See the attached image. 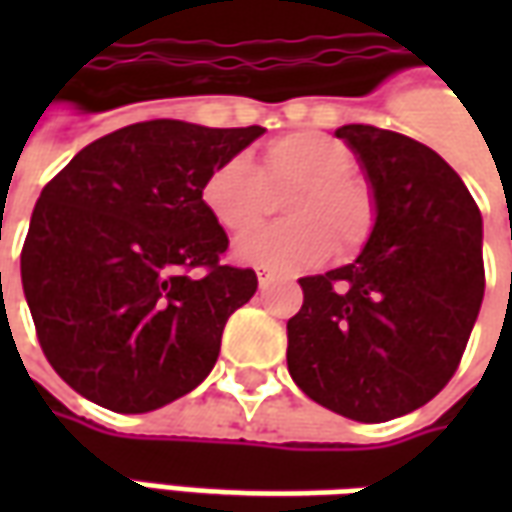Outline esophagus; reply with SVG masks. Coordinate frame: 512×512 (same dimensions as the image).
<instances>
[{"label": "esophagus", "instance_id": "esophagus-1", "mask_svg": "<svg viewBox=\"0 0 512 512\" xmlns=\"http://www.w3.org/2000/svg\"><path fill=\"white\" fill-rule=\"evenodd\" d=\"M274 282H277V277H274V274H266V271H260V274H257V285H260L263 290H266L268 285H274Z\"/></svg>", "mask_w": 512, "mask_h": 512}]
</instances>
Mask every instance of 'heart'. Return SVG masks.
<instances>
[{
	"mask_svg": "<svg viewBox=\"0 0 512 512\" xmlns=\"http://www.w3.org/2000/svg\"><path fill=\"white\" fill-rule=\"evenodd\" d=\"M351 150L318 131H293L271 139L260 164L224 158L202 180V205L224 233L244 235L274 211V194H285L288 222L266 227L235 246L249 266L296 274L318 266L337 249L351 255L365 244L376 224V200L356 178Z\"/></svg>",
	"mask_w": 512,
	"mask_h": 512,
	"instance_id": "obj_1",
	"label": "heart"
}]
</instances>
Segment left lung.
Returning a JSON list of instances; mask_svg holds the SVG:
<instances>
[{"mask_svg":"<svg viewBox=\"0 0 512 512\" xmlns=\"http://www.w3.org/2000/svg\"><path fill=\"white\" fill-rule=\"evenodd\" d=\"M376 200L354 263L299 279L288 370L315 403L356 422L425 406L461 365L483 304V219L458 172L411 136L343 126Z\"/></svg>","mask_w":512,"mask_h":512,"instance_id":"obj_1","label":"left lung"}]
</instances>
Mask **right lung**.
I'll return each mask as SVG.
<instances>
[{"mask_svg": "<svg viewBox=\"0 0 512 512\" xmlns=\"http://www.w3.org/2000/svg\"><path fill=\"white\" fill-rule=\"evenodd\" d=\"M263 131L134 123L40 191L21 282L43 354L79 395L145 414L208 378L257 277L219 263L230 241L202 205V180Z\"/></svg>", "mask_w": 512, "mask_h": 512, "instance_id": "obj_1", "label": "right lung"}]
</instances>
